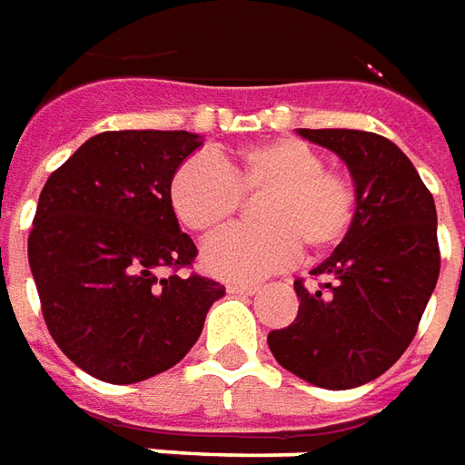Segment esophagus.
Segmentation results:
<instances>
[{"label": "esophagus", "mask_w": 465, "mask_h": 465, "mask_svg": "<svg viewBox=\"0 0 465 465\" xmlns=\"http://www.w3.org/2000/svg\"><path fill=\"white\" fill-rule=\"evenodd\" d=\"M227 292L252 295V292H258V285H255V282H227Z\"/></svg>", "instance_id": "obj_1"}]
</instances>
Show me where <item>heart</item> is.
Here are the masks:
<instances>
[{"mask_svg": "<svg viewBox=\"0 0 465 465\" xmlns=\"http://www.w3.org/2000/svg\"><path fill=\"white\" fill-rule=\"evenodd\" d=\"M170 205L180 225L215 235L232 223L242 197H258L262 225L240 227L210 240L203 262L227 280H255L288 268L301 248L308 255L335 250L353 230L358 190L351 174L325 167L315 147L275 137L232 154H193L170 177Z\"/></svg>", "mask_w": 465, "mask_h": 465, "instance_id": "1", "label": "heart"}]
</instances>
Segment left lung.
I'll return each instance as SVG.
<instances>
[{
	"instance_id": "8db88e82",
	"label": "left lung",
	"mask_w": 465,
	"mask_h": 465,
	"mask_svg": "<svg viewBox=\"0 0 465 465\" xmlns=\"http://www.w3.org/2000/svg\"><path fill=\"white\" fill-rule=\"evenodd\" d=\"M301 134L351 167L358 215L348 238L311 272L318 288L292 282L298 315L270 331L268 345L302 381L345 391L383 375L416 338L440 270L436 205L413 163L381 134Z\"/></svg>"
}]
</instances>
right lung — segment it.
<instances>
[{
    "label": "right lung",
    "mask_w": 465,
    "mask_h": 465,
    "mask_svg": "<svg viewBox=\"0 0 465 465\" xmlns=\"http://www.w3.org/2000/svg\"><path fill=\"white\" fill-rule=\"evenodd\" d=\"M200 144L183 130L94 134L42 187L27 242L42 315L59 351L100 381L137 383L180 363L225 295L180 272L197 248L167 190Z\"/></svg>",
    "instance_id": "right-lung-1"
}]
</instances>
